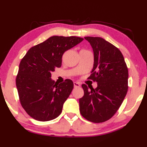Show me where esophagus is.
Instances as JSON below:
<instances>
[{"label":"esophagus","instance_id":"esophagus-1","mask_svg":"<svg viewBox=\"0 0 147 147\" xmlns=\"http://www.w3.org/2000/svg\"><path fill=\"white\" fill-rule=\"evenodd\" d=\"M79 86H80V84L78 83V82H74V88H77V87H79Z\"/></svg>","mask_w":147,"mask_h":147}]
</instances>
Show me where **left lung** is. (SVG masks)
Wrapping results in <instances>:
<instances>
[{"label":"left lung","instance_id":"1","mask_svg":"<svg viewBox=\"0 0 147 147\" xmlns=\"http://www.w3.org/2000/svg\"><path fill=\"white\" fill-rule=\"evenodd\" d=\"M94 52V66L88 79L97 87L88 89L82 84L84 96L79 99L80 113L84 119L99 123L113 117L128 90V68L123 54L100 37L86 36Z\"/></svg>","mask_w":147,"mask_h":147}]
</instances>
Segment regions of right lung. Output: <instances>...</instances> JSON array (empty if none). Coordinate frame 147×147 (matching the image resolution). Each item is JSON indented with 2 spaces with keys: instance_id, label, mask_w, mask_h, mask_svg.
<instances>
[{
  "instance_id": "1",
  "label": "right lung",
  "mask_w": 147,
  "mask_h": 147,
  "mask_svg": "<svg viewBox=\"0 0 147 147\" xmlns=\"http://www.w3.org/2000/svg\"><path fill=\"white\" fill-rule=\"evenodd\" d=\"M83 40L77 36H53L30 48L22 58L16 78L22 108L33 119L49 121L61 115L63 104L73 89V82L59 84L51 73L62 65L64 53Z\"/></svg>"
}]
</instances>
